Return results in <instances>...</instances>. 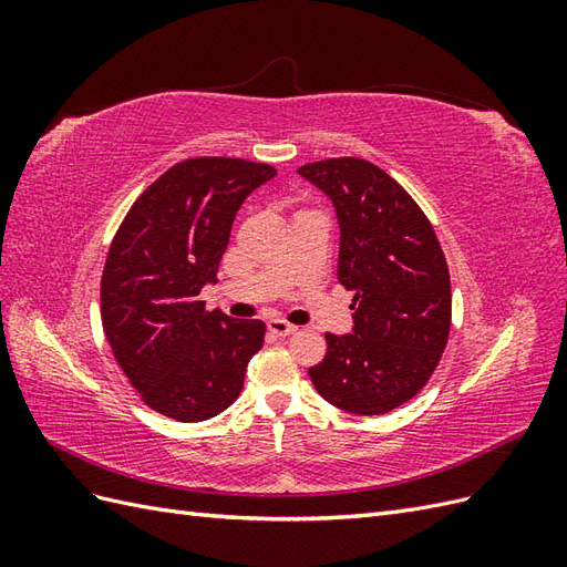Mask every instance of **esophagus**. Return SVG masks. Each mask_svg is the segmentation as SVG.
I'll return each instance as SVG.
<instances>
[{
	"label": "esophagus",
	"instance_id": "esophagus-1",
	"mask_svg": "<svg viewBox=\"0 0 567 567\" xmlns=\"http://www.w3.org/2000/svg\"><path fill=\"white\" fill-rule=\"evenodd\" d=\"M267 331H269L274 338H286V336H290V333H296L298 326L288 323V321H281V319H271V321L267 323Z\"/></svg>",
	"mask_w": 567,
	"mask_h": 567
}]
</instances>
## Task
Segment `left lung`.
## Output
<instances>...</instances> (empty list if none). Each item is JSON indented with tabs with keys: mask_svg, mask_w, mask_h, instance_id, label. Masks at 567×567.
I'll list each match as a JSON object with an SVG mask.
<instances>
[{
	"mask_svg": "<svg viewBox=\"0 0 567 567\" xmlns=\"http://www.w3.org/2000/svg\"><path fill=\"white\" fill-rule=\"evenodd\" d=\"M298 173L336 205L338 281L354 293V331L326 333V357L310 379L338 409L385 414L423 390L447 348V260L431 219L379 165L346 156Z\"/></svg>",
	"mask_w": 567,
	"mask_h": 567,
	"instance_id": "obj_1",
	"label": "left lung"
}]
</instances>
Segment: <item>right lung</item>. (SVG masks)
Instances as JSON below:
<instances>
[{"instance_id": "1", "label": "right lung", "mask_w": 567, "mask_h": 567, "mask_svg": "<svg viewBox=\"0 0 567 567\" xmlns=\"http://www.w3.org/2000/svg\"><path fill=\"white\" fill-rule=\"evenodd\" d=\"M277 175L244 158H188L144 188L113 236L101 274V323L146 406L182 423L217 416L241 394L265 342L260 319L205 310L234 217Z\"/></svg>"}]
</instances>
